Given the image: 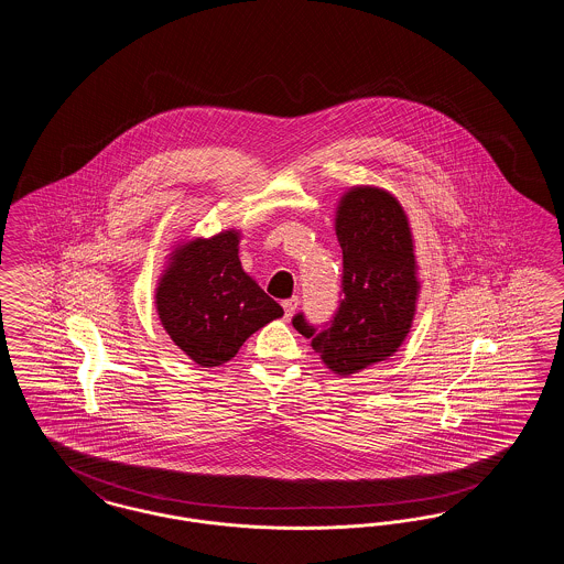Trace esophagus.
Returning a JSON list of instances; mask_svg holds the SVG:
<instances>
[{"label":"esophagus","instance_id":"34e87169","mask_svg":"<svg viewBox=\"0 0 564 564\" xmlns=\"http://www.w3.org/2000/svg\"><path fill=\"white\" fill-rule=\"evenodd\" d=\"M295 308H297V297L283 300V311H285V317H292V315H294Z\"/></svg>","mask_w":564,"mask_h":564}]
</instances>
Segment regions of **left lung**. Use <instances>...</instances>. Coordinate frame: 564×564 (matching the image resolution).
I'll use <instances>...</instances> for the list:
<instances>
[{"label":"left lung","mask_w":564,"mask_h":564,"mask_svg":"<svg viewBox=\"0 0 564 564\" xmlns=\"http://www.w3.org/2000/svg\"><path fill=\"white\" fill-rule=\"evenodd\" d=\"M336 237L343 249V300L334 317L313 325L297 313L295 329L311 338L336 375H355L391 357L416 308L414 242L402 205L384 189L352 188L340 200Z\"/></svg>","instance_id":"left-lung-1"}]
</instances>
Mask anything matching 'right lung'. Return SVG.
Masks as SVG:
<instances>
[{
    "label": "right lung",
    "mask_w": 564,
    "mask_h": 564,
    "mask_svg": "<svg viewBox=\"0 0 564 564\" xmlns=\"http://www.w3.org/2000/svg\"><path fill=\"white\" fill-rule=\"evenodd\" d=\"M156 308L171 340L203 368L230 361L283 308L241 269L239 232L196 239L173 251Z\"/></svg>",
    "instance_id": "right-lung-1"
}]
</instances>
